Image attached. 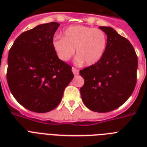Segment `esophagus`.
<instances>
[{"label":"esophagus","instance_id":"esophagus-1","mask_svg":"<svg viewBox=\"0 0 147 147\" xmlns=\"http://www.w3.org/2000/svg\"><path fill=\"white\" fill-rule=\"evenodd\" d=\"M71 71H72V72H73L74 76H78V73H79V71H78V69H76V68H72L71 69Z\"/></svg>","mask_w":147,"mask_h":147}]
</instances>
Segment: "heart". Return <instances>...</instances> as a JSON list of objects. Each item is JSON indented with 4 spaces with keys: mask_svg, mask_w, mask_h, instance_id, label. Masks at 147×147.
<instances>
[{
    "mask_svg": "<svg viewBox=\"0 0 147 147\" xmlns=\"http://www.w3.org/2000/svg\"><path fill=\"white\" fill-rule=\"evenodd\" d=\"M53 48L61 61L67 62L76 50L77 63L85 62L92 65L99 62L107 47V36L104 31L86 26H71L63 32V37L53 39Z\"/></svg>",
    "mask_w": 147,
    "mask_h": 147,
    "instance_id": "1",
    "label": "heart"
}]
</instances>
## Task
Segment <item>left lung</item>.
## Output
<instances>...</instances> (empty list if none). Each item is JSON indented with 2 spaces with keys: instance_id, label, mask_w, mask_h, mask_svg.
<instances>
[{
  "instance_id": "obj_1",
  "label": "left lung",
  "mask_w": 147,
  "mask_h": 147,
  "mask_svg": "<svg viewBox=\"0 0 147 147\" xmlns=\"http://www.w3.org/2000/svg\"><path fill=\"white\" fill-rule=\"evenodd\" d=\"M107 35V47L96 64L80 70L85 84L80 88L86 107L93 111H111L132 94L137 83L138 60L129 40L109 26H99Z\"/></svg>"
}]
</instances>
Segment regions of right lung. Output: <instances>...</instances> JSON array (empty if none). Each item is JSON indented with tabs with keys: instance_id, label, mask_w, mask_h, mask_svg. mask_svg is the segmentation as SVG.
Wrapping results in <instances>:
<instances>
[{
	"instance_id": "obj_1",
	"label": "right lung",
	"mask_w": 147,
	"mask_h": 147,
	"mask_svg": "<svg viewBox=\"0 0 147 147\" xmlns=\"http://www.w3.org/2000/svg\"><path fill=\"white\" fill-rule=\"evenodd\" d=\"M59 25L51 22L24 32L9 51L8 86L15 99L31 111L46 113L55 108L74 77L71 67L53 48Z\"/></svg>"
}]
</instances>
